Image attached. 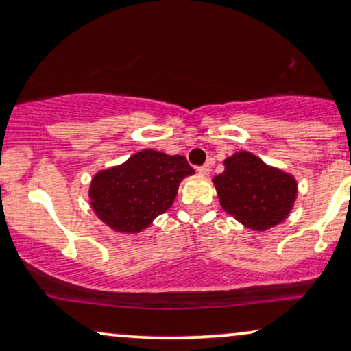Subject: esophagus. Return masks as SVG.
<instances>
[{"label": "esophagus", "mask_w": 351, "mask_h": 351, "mask_svg": "<svg viewBox=\"0 0 351 351\" xmlns=\"http://www.w3.org/2000/svg\"><path fill=\"white\" fill-rule=\"evenodd\" d=\"M210 170H212V162L210 160H208L207 163H204L202 167L197 168V171L201 173V175H208V173H210Z\"/></svg>", "instance_id": "obj_1"}]
</instances>
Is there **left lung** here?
I'll list each match as a JSON object with an SVG mask.
<instances>
[{
    "label": "left lung",
    "mask_w": 351,
    "mask_h": 351,
    "mask_svg": "<svg viewBox=\"0 0 351 351\" xmlns=\"http://www.w3.org/2000/svg\"><path fill=\"white\" fill-rule=\"evenodd\" d=\"M214 184L227 214L256 232L283 221L296 199L298 184L288 173L269 167L251 152L233 154Z\"/></svg>",
    "instance_id": "1"
}]
</instances>
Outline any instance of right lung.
<instances>
[{
  "mask_svg": "<svg viewBox=\"0 0 351 351\" xmlns=\"http://www.w3.org/2000/svg\"><path fill=\"white\" fill-rule=\"evenodd\" d=\"M193 167L183 155L141 150L123 165L101 170L92 178L88 197L97 217L121 233H139L175 201Z\"/></svg>",
  "mask_w": 351,
  "mask_h": 351,
  "instance_id": "1",
  "label": "right lung"
}]
</instances>
